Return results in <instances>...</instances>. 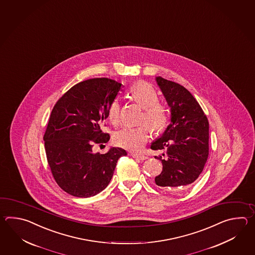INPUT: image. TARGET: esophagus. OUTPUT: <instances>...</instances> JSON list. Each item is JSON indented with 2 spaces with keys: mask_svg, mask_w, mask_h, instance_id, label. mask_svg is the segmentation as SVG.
Listing matches in <instances>:
<instances>
[{
  "mask_svg": "<svg viewBox=\"0 0 255 255\" xmlns=\"http://www.w3.org/2000/svg\"><path fill=\"white\" fill-rule=\"evenodd\" d=\"M131 156L134 157V158H136V159H139V160H145L147 158L146 156L145 155H141V154H135V153H133V154H131Z\"/></svg>",
  "mask_w": 255,
  "mask_h": 255,
  "instance_id": "esophagus-1",
  "label": "esophagus"
}]
</instances>
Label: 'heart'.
Returning <instances> with one entry per match:
<instances>
[{
    "label": "heart",
    "instance_id": "b5f03b06",
    "mask_svg": "<svg viewBox=\"0 0 255 255\" xmlns=\"http://www.w3.org/2000/svg\"><path fill=\"white\" fill-rule=\"evenodd\" d=\"M129 95L135 102L144 108L141 121H145L154 131L163 129L168 122V111L162 104L158 102V96L155 88L146 82H137L130 88ZM108 114L113 125L120 123L121 105L118 99L110 104ZM147 125L128 127L118 131L114 135L115 144L130 151H141L150 135Z\"/></svg>",
    "mask_w": 255,
    "mask_h": 255
}]
</instances>
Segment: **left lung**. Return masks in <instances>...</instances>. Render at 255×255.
I'll use <instances>...</instances> for the list:
<instances>
[{
	"label": "left lung",
	"instance_id": "obj_1",
	"mask_svg": "<svg viewBox=\"0 0 255 255\" xmlns=\"http://www.w3.org/2000/svg\"><path fill=\"white\" fill-rule=\"evenodd\" d=\"M157 86L170 108V124L157 140L153 150H165L155 158L162 162V171L155 178L160 188L173 190L193 183L209 157V121L200 104L178 83L156 77Z\"/></svg>",
	"mask_w": 255,
	"mask_h": 255
}]
</instances>
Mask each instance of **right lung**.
<instances>
[{"label":"right lung","mask_w":255,"mask_h":255,"mask_svg":"<svg viewBox=\"0 0 255 255\" xmlns=\"http://www.w3.org/2000/svg\"><path fill=\"white\" fill-rule=\"evenodd\" d=\"M121 88L122 84L106 77L88 79L71 87L54 105L44 147L54 179L70 195L88 198L105 190L119 158L127 155L121 147L106 154L92 150L110 138L102 128Z\"/></svg>","instance_id":"obj_1"}]
</instances>
